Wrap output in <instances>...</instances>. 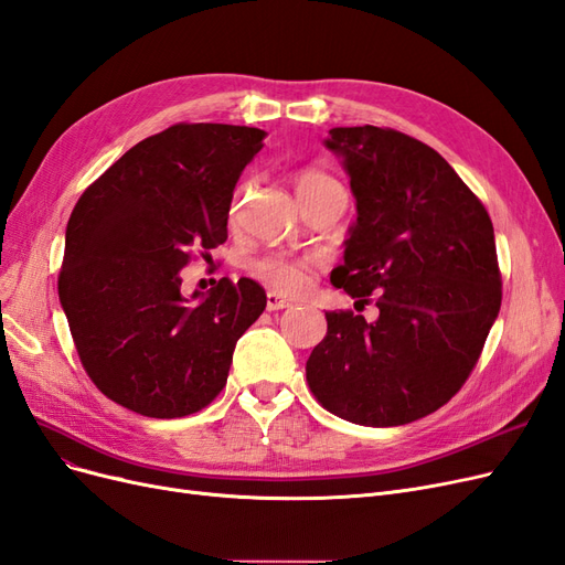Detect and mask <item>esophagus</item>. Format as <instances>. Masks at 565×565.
<instances>
[{
    "label": "esophagus",
    "mask_w": 565,
    "mask_h": 565,
    "mask_svg": "<svg viewBox=\"0 0 565 565\" xmlns=\"http://www.w3.org/2000/svg\"><path fill=\"white\" fill-rule=\"evenodd\" d=\"M289 306H291V301L276 295V291H268L266 295V310H280V308H289Z\"/></svg>",
    "instance_id": "esophagus-1"
}]
</instances>
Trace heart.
Returning <instances> with one entry per match:
<instances>
[{"label":"heart","instance_id":"b5f03b06","mask_svg":"<svg viewBox=\"0 0 565 565\" xmlns=\"http://www.w3.org/2000/svg\"><path fill=\"white\" fill-rule=\"evenodd\" d=\"M324 184H334L329 174L320 170H301L297 174V191L306 193L320 189ZM318 259L316 257H287V255H266L252 262V274L264 280L268 287H274L282 295H299L310 280H313Z\"/></svg>","mask_w":565,"mask_h":565}]
</instances>
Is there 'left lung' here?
<instances>
[{
	"label": "left lung",
	"mask_w": 565,
	"mask_h": 565,
	"mask_svg": "<svg viewBox=\"0 0 565 565\" xmlns=\"http://www.w3.org/2000/svg\"><path fill=\"white\" fill-rule=\"evenodd\" d=\"M355 196L332 282L379 318L332 310L306 362L310 393L334 416L391 427L449 402L498 318L502 280L489 212L439 153L376 126L332 128Z\"/></svg>",
	"instance_id": "obj_1"
}]
</instances>
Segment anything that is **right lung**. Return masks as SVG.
<instances>
[{
	"label": "right lung",
	"mask_w": 565,
	"mask_h": 565,
	"mask_svg": "<svg viewBox=\"0 0 565 565\" xmlns=\"http://www.w3.org/2000/svg\"><path fill=\"white\" fill-rule=\"evenodd\" d=\"M266 132L174 124L128 149L76 201L57 297L97 391L149 418L201 412L266 308L249 278L182 295L193 252L226 241L233 189Z\"/></svg>",
	"instance_id": "right-lung-1"
}]
</instances>
